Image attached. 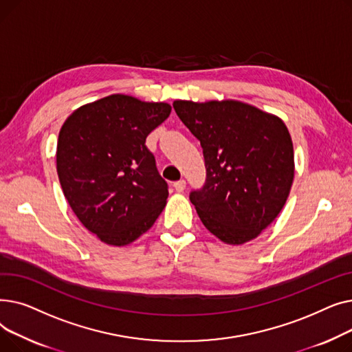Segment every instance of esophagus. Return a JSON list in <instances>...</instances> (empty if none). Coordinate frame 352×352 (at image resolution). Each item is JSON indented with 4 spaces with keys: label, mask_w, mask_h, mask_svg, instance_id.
<instances>
[{
    "label": "esophagus",
    "mask_w": 352,
    "mask_h": 352,
    "mask_svg": "<svg viewBox=\"0 0 352 352\" xmlns=\"http://www.w3.org/2000/svg\"><path fill=\"white\" fill-rule=\"evenodd\" d=\"M174 188L177 190V192H182L184 190H186V181H184V179L175 181L174 182Z\"/></svg>",
    "instance_id": "34e87169"
}]
</instances>
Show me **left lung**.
Wrapping results in <instances>:
<instances>
[{"label": "left lung", "mask_w": 352, "mask_h": 352, "mask_svg": "<svg viewBox=\"0 0 352 352\" xmlns=\"http://www.w3.org/2000/svg\"><path fill=\"white\" fill-rule=\"evenodd\" d=\"M177 116L204 153L207 179L190 199L206 228L241 245L261 234L285 206L294 148L281 118L250 104L177 100Z\"/></svg>", "instance_id": "left-lung-1"}]
</instances>
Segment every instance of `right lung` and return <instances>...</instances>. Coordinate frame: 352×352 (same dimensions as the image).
I'll use <instances>...</instances> for the list:
<instances>
[{"mask_svg": "<svg viewBox=\"0 0 352 352\" xmlns=\"http://www.w3.org/2000/svg\"><path fill=\"white\" fill-rule=\"evenodd\" d=\"M171 105L113 94L65 120L57 144L63 192L81 224L108 245L124 247L153 227L168 186L145 140Z\"/></svg>", "mask_w": 352, "mask_h": 352, "instance_id": "add662e5", "label": "right lung"}]
</instances>
